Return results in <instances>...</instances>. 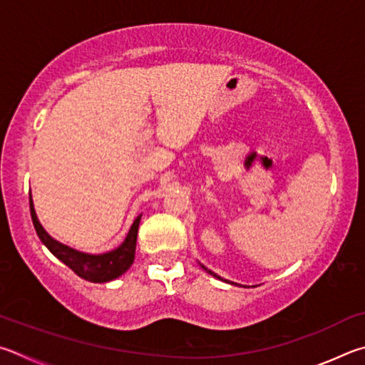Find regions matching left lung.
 <instances>
[{"instance_id":"8db88e82","label":"left lung","mask_w":365,"mask_h":365,"mask_svg":"<svg viewBox=\"0 0 365 365\" xmlns=\"http://www.w3.org/2000/svg\"><path fill=\"white\" fill-rule=\"evenodd\" d=\"M200 266H202V267H203V269H205V271H207L208 274H212V276H213V277H216V279H220V280H225V282H227V284H232V285H239V284L229 282V280H226V279H222V277H220V276H218V274H215L213 271H210V269H207V267H205V266H203V264H200ZM242 287H245V285H242Z\"/></svg>"}]
</instances>
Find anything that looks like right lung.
Instances as JSON below:
<instances>
[{
	"label": "right lung",
	"mask_w": 365,
	"mask_h": 365,
	"mask_svg": "<svg viewBox=\"0 0 365 365\" xmlns=\"http://www.w3.org/2000/svg\"><path fill=\"white\" fill-rule=\"evenodd\" d=\"M30 215H31V221H34L35 231L38 234V237H40V240L43 242V245L46 247L57 259H61L63 264H67L70 269L76 274V276L88 280V282H94V284L110 282V280L120 277L121 274H125L131 267L134 261V253H136L138 229H139L140 216L143 215L136 216V220L133 221V225L130 227V231H128L125 240L121 242L117 248H113L110 252L98 253V255L75 250V248L62 244V242L56 240L54 237H51V235L44 231L41 222L38 221L34 200H31V194H30Z\"/></svg>",
	"instance_id": "right-lung-1"
}]
</instances>
